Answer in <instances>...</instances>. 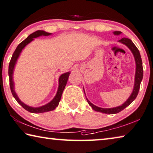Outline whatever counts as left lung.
Returning <instances> with one entry per match:
<instances>
[{"label":"left lung","instance_id":"8db88e82","mask_svg":"<svg viewBox=\"0 0 153 153\" xmlns=\"http://www.w3.org/2000/svg\"><path fill=\"white\" fill-rule=\"evenodd\" d=\"M114 34L115 35H119L121 34L120 31H114ZM118 42L123 43L125 45H127L128 48H129L130 50L131 51L133 56H134V59L135 60V65H136V70H135V83H134V87H133V90L131 94L127 99L125 102L118 107L112 108H99L97 106L93 105V103L90 102L86 98L87 102L91 106L92 108L96 111H99V112L104 113V114H116L120 112V111L124 110L125 108L129 106L131 103L133 101L135 100V98L137 97L138 92H139V89L140 87V83L142 80L143 78V67H142V61L141 59V56H140V52L137 48L136 46L134 45V43L132 42V41L128 38L123 37L120 39ZM85 94V92H84Z\"/></svg>","mask_w":153,"mask_h":153}]
</instances>
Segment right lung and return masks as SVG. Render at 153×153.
I'll use <instances>...</instances> for the list:
<instances>
[{
  "instance_id": "obj_1",
  "label": "right lung",
  "mask_w": 153,
  "mask_h": 153,
  "mask_svg": "<svg viewBox=\"0 0 153 153\" xmlns=\"http://www.w3.org/2000/svg\"><path fill=\"white\" fill-rule=\"evenodd\" d=\"M51 33L45 32L43 30H37L36 32L33 33L32 34H30L28 37L24 39L22 42H21L20 44L18 45V47L16 48V50L14 51L13 55H12L11 59L10 60V62H9V85H10V88H11V93L13 94V97L16 99V100L17 101L20 105L22 106V108L25 109L26 110H27L28 111H30L31 113H43V112H47V111H52L54 110V109L59 105V103L60 101V99H61V96L62 94V92H63L65 87L66 86L67 82L68 80V78H69L70 72H67L65 74H62L61 76H60L59 79V88H58V91L57 93L56 94V96L54 97V98L52 99V101H50V103H48V104H46L45 105L41 106V107L39 108H33L30 107V106H28L26 104H24L23 102L20 100V99L18 98V95H17L15 91H14V83H13V70H14V67H15V65L17 62V60H18L19 56H20V53L22 52L24 47L28 44L29 43L32 42V41L34 39V38H37L38 37H40V36H48L50 35Z\"/></svg>"
}]
</instances>
